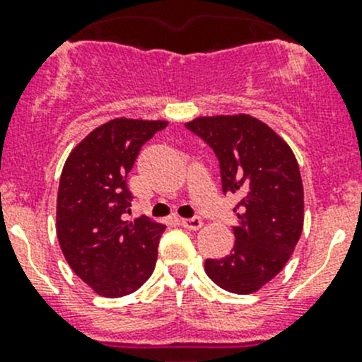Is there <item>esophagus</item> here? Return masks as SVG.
Wrapping results in <instances>:
<instances>
[{
  "label": "esophagus",
  "instance_id": "34e87169",
  "mask_svg": "<svg viewBox=\"0 0 362 362\" xmlns=\"http://www.w3.org/2000/svg\"><path fill=\"white\" fill-rule=\"evenodd\" d=\"M180 224L184 226L185 229H191V231H198L199 228L203 226V221L199 217H192V218H182Z\"/></svg>",
  "mask_w": 362,
  "mask_h": 362
}]
</instances>
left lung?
<instances>
[{"label": "left lung", "instance_id": "8db88e82", "mask_svg": "<svg viewBox=\"0 0 362 362\" xmlns=\"http://www.w3.org/2000/svg\"><path fill=\"white\" fill-rule=\"evenodd\" d=\"M185 126L214 148L224 194L242 198L233 208L231 254L206 259L204 272L229 293H255L287 264L303 231L305 196L293 148L247 113L196 117Z\"/></svg>", "mask_w": 362, "mask_h": 362}]
</instances>
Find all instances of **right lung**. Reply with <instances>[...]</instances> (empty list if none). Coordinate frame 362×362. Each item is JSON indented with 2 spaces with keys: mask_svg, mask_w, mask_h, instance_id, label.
I'll return each mask as SVG.
<instances>
[{
  "mask_svg": "<svg viewBox=\"0 0 362 362\" xmlns=\"http://www.w3.org/2000/svg\"><path fill=\"white\" fill-rule=\"evenodd\" d=\"M166 120L112 119L90 131L64 163L57 191L56 229L69 268L105 298L140 289L158 261L166 226L131 214L127 173L140 148Z\"/></svg>",
  "mask_w": 362,
  "mask_h": 362,
  "instance_id": "right-lung-1",
  "label": "right lung"
}]
</instances>
